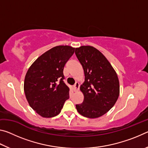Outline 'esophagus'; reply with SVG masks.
Returning a JSON list of instances; mask_svg holds the SVG:
<instances>
[{
	"mask_svg": "<svg viewBox=\"0 0 148 148\" xmlns=\"http://www.w3.org/2000/svg\"><path fill=\"white\" fill-rule=\"evenodd\" d=\"M79 84L78 82H76V83H75V84L74 85L73 89H74V91L75 92L78 91V90H79Z\"/></svg>",
	"mask_w": 148,
	"mask_h": 148,
	"instance_id": "34e87169",
	"label": "esophagus"
}]
</instances>
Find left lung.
<instances>
[{"mask_svg":"<svg viewBox=\"0 0 148 148\" xmlns=\"http://www.w3.org/2000/svg\"><path fill=\"white\" fill-rule=\"evenodd\" d=\"M75 53L85 75V82L80 86L84 99L76 105L77 111L84 117L97 118L116 104L119 95L118 77L108 59L95 47L80 46Z\"/></svg>","mask_w":148,"mask_h":148,"instance_id":"8db88e82","label":"left lung"}]
</instances>
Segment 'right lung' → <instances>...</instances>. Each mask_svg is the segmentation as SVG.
<instances>
[{"mask_svg":"<svg viewBox=\"0 0 148 148\" xmlns=\"http://www.w3.org/2000/svg\"><path fill=\"white\" fill-rule=\"evenodd\" d=\"M74 47L57 46L40 56L27 72L24 92L32 109L43 117H53L69 99V88L63 82L65 64Z\"/></svg>","mask_w":148,"mask_h":148,"instance_id":"1","label":"right lung"}]
</instances>
